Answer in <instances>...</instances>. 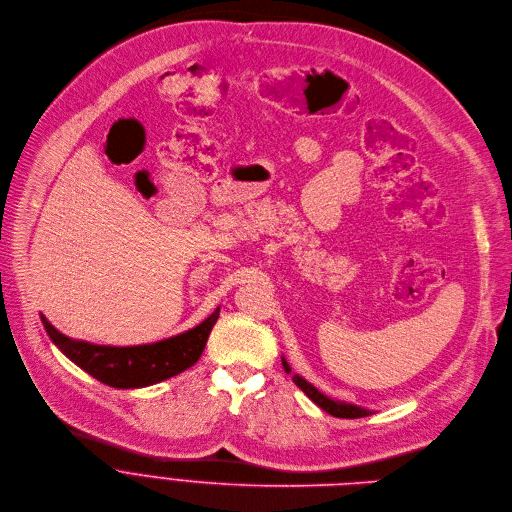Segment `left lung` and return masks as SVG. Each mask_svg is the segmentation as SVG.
<instances>
[{"mask_svg":"<svg viewBox=\"0 0 512 512\" xmlns=\"http://www.w3.org/2000/svg\"><path fill=\"white\" fill-rule=\"evenodd\" d=\"M282 363H284L286 374H290L292 369H290L288 361L282 359ZM292 380H294V384H296L314 404H318L324 412H329V414H333V416H339V418H361V416H369V414H371L369 410H365V408H361V406H353V404H345V402H335V400L327 398V396H324L322 392H318L312 384H308V382H306L304 378H300V376H294Z\"/></svg>","mask_w":512,"mask_h":512,"instance_id":"8db88e82","label":"left lung"}]
</instances>
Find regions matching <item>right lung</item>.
<instances>
[{"instance_id": "obj_1", "label": "right lung", "mask_w": 512, "mask_h": 512, "mask_svg": "<svg viewBox=\"0 0 512 512\" xmlns=\"http://www.w3.org/2000/svg\"><path fill=\"white\" fill-rule=\"evenodd\" d=\"M220 308H216L196 329L138 347H106L73 341L61 335L53 324L42 316V324L53 343L89 376H94L112 388H145L167 378L181 374L192 367L208 341V335L218 320Z\"/></svg>"}]
</instances>
